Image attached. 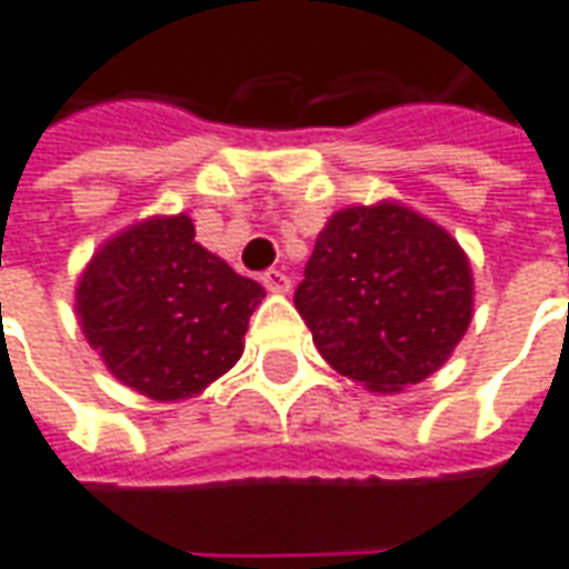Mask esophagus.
<instances>
[{
    "label": "esophagus",
    "mask_w": 569,
    "mask_h": 569,
    "mask_svg": "<svg viewBox=\"0 0 569 569\" xmlns=\"http://www.w3.org/2000/svg\"><path fill=\"white\" fill-rule=\"evenodd\" d=\"M261 283H264L268 292H289V277L280 268H271V271L261 273Z\"/></svg>",
    "instance_id": "esophagus-1"
}]
</instances>
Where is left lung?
Listing matches in <instances>:
<instances>
[{"label": "left lung", "mask_w": 569, "mask_h": 569, "mask_svg": "<svg viewBox=\"0 0 569 569\" xmlns=\"http://www.w3.org/2000/svg\"><path fill=\"white\" fill-rule=\"evenodd\" d=\"M471 268L443 228L407 206L326 221L296 308L329 367L369 391H403L447 363L471 323Z\"/></svg>", "instance_id": "1"}]
</instances>
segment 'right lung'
<instances>
[{"mask_svg":"<svg viewBox=\"0 0 569 569\" xmlns=\"http://www.w3.org/2000/svg\"><path fill=\"white\" fill-rule=\"evenodd\" d=\"M193 237L188 216L141 221L94 252L77 289L91 348L153 400H184L224 376L264 298Z\"/></svg>","mask_w":569,"mask_h":569,"instance_id":"obj_1","label":"right lung"}]
</instances>
